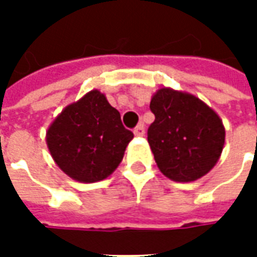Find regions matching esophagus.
<instances>
[{
	"instance_id": "1",
	"label": "esophagus",
	"mask_w": 257,
	"mask_h": 257,
	"mask_svg": "<svg viewBox=\"0 0 257 257\" xmlns=\"http://www.w3.org/2000/svg\"><path fill=\"white\" fill-rule=\"evenodd\" d=\"M135 135H136V136H143V135L146 134V129H145V123L143 122H140L139 125H138V126H136V128H135Z\"/></svg>"
}]
</instances>
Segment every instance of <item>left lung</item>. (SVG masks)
Instances as JSON below:
<instances>
[{
	"mask_svg": "<svg viewBox=\"0 0 257 257\" xmlns=\"http://www.w3.org/2000/svg\"><path fill=\"white\" fill-rule=\"evenodd\" d=\"M156 115L147 140L160 171L175 182H194L209 172L224 146V126L210 107L189 93L162 88L153 96Z\"/></svg>",
	"mask_w": 257,
	"mask_h": 257,
	"instance_id": "obj_1",
	"label": "left lung"
}]
</instances>
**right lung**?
<instances>
[{"mask_svg":"<svg viewBox=\"0 0 257 257\" xmlns=\"http://www.w3.org/2000/svg\"><path fill=\"white\" fill-rule=\"evenodd\" d=\"M132 139L118 110L99 90H90L66 107L47 132L55 162L70 178L84 183L99 182L114 172Z\"/></svg>","mask_w":257,"mask_h":257,"instance_id":"1","label":"right lung"}]
</instances>
